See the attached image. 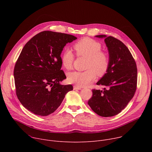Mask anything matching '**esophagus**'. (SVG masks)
<instances>
[{
    "mask_svg": "<svg viewBox=\"0 0 152 152\" xmlns=\"http://www.w3.org/2000/svg\"><path fill=\"white\" fill-rule=\"evenodd\" d=\"M73 89L74 90H81L82 88L81 87H79V86H77V85H74L73 86Z\"/></svg>",
    "mask_w": 152,
    "mask_h": 152,
    "instance_id": "esophagus-1",
    "label": "esophagus"
}]
</instances>
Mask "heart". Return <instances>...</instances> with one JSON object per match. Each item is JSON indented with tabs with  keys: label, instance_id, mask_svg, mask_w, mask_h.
<instances>
[{
	"label": "heart",
	"instance_id": "b5f03b06",
	"mask_svg": "<svg viewBox=\"0 0 152 152\" xmlns=\"http://www.w3.org/2000/svg\"><path fill=\"white\" fill-rule=\"evenodd\" d=\"M74 48L79 56L88 59L85 72H73L69 74L68 81L79 87L89 85L96 78V74L102 76L107 71L110 58L107 54L101 50L102 45L91 38H83L74 45ZM74 55L69 49L65 50L61 55V62L64 67L71 70L73 67Z\"/></svg>",
	"mask_w": 152,
	"mask_h": 152
}]
</instances>
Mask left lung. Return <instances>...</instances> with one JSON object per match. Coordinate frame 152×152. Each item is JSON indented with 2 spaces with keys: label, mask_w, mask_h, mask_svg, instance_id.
<instances>
[{
  "label": "left lung",
  "mask_w": 152,
  "mask_h": 152,
  "mask_svg": "<svg viewBox=\"0 0 152 152\" xmlns=\"http://www.w3.org/2000/svg\"><path fill=\"white\" fill-rule=\"evenodd\" d=\"M95 37L104 39L110 66L106 73L97 82L105 88L103 90H93V96L88 104L97 115L113 117L124 110L135 94L137 65L131 53L121 41L105 35Z\"/></svg>",
  "instance_id": "obj_1"
}]
</instances>
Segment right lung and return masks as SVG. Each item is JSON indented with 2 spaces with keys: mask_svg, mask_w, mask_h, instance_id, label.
Here are the masks:
<instances>
[{
  "mask_svg": "<svg viewBox=\"0 0 152 152\" xmlns=\"http://www.w3.org/2000/svg\"><path fill=\"white\" fill-rule=\"evenodd\" d=\"M76 39L72 35L46 31L25 45L15 63L14 76L17 96L28 111L41 116L50 115L73 90L72 85L59 83L66 79L61 70V54L66 44Z\"/></svg>",
  "mask_w": 152,
  "mask_h": 152,
  "instance_id": "add662e5",
  "label": "right lung"
}]
</instances>
